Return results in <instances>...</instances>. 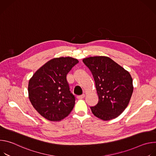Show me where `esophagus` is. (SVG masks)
Here are the masks:
<instances>
[{"mask_svg": "<svg viewBox=\"0 0 156 156\" xmlns=\"http://www.w3.org/2000/svg\"><path fill=\"white\" fill-rule=\"evenodd\" d=\"M84 97H85V95L84 94H82V95H80V96H78L77 98L78 99H83Z\"/></svg>", "mask_w": 156, "mask_h": 156, "instance_id": "1", "label": "esophagus"}]
</instances>
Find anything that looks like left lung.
<instances>
[{
  "mask_svg": "<svg viewBox=\"0 0 156 156\" xmlns=\"http://www.w3.org/2000/svg\"><path fill=\"white\" fill-rule=\"evenodd\" d=\"M83 63L93 76L99 101L91 107L93 114L106 121L119 116L128 106L133 91L129 73L106 56L85 58Z\"/></svg>",
  "mask_w": 156,
  "mask_h": 156,
  "instance_id": "8db88e82",
  "label": "left lung"
}]
</instances>
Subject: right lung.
<instances>
[{
  "label": "right lung",
  "instance_id": "1",
  "mask_svg": "<svg viewBox=\"0 0 156 156\" xmlns=\"http://www.w3.org/2000/svg\"><path fill=\"white\" fill-rule=\"evenodd\" d=\"M79 61L70 57L54 58L39 68L30 78L28 96L33 107L48 120L67 117L75 104L66 75Z\"/></svg>",
  "mask_w": 156,
  "mask_h": 156
}]
</instances>
